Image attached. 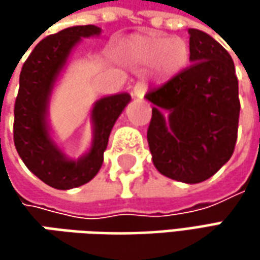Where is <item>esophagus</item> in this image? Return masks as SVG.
<instances>
[{
  "label": "esophagus",
  "mask_w": 260,
  "mask_h": 260,
  "mask_svg": "<svg viewBox=\"0 0 260 260\" xmlns=\"http://www.w3.org/2000/svg\"><path fill=\"white\" fill-rule=\"evenodd\" d=\"M146 91H147V84H146V82H137L135 85V88H133V96L142 100V98L145 96Z\"/></svg>",
  "instance_id": "34e87169"
}]
</instances>
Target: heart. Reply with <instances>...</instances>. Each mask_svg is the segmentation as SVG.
<instances>
[{"instance_id":"b5f03b06","label":"heart","mask_w":260,"mask_h":260,"mask_svg":"<svg viewBox=\"0 0 260 260\" xmlns=\"http://www.w3.org/2000/svg\"><path fill=\"white\" fill-rule=\"evenodd\" d=\"M124 56L137 65L153 66L160 78H171L188 63L189 47L181 37L159 33H142L130 37L124 46Z\"/></svg>"}]
</instances>
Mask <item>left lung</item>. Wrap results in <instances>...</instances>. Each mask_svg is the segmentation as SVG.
<instances>
[{"label": "left lung", "mask_w": 260, "mask_h": 260, "mask_svg": "<svg viewBox=\"0 0 260 260\" xmlns=\"http://www.w3.org/2000/svg\"><path fill=\"white\" fill-rule=\"evenodd\" d=\"M189 53L192 65L146 94L155 105L147 143L160 174L198 184L233 155L240 101L235 63L223 46L189 28Z\"/></svg>", "instance_id": "left-lung-1"}]
</instances>
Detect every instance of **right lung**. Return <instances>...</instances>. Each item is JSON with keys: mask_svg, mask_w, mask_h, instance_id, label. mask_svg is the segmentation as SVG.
I'll return each instance as SVG.
<instances>
[{"mask_svg": "<svg viewBox=\"0 0 260 260\" xmlns=\"http://www.w3.org/2000/svg\"><path fill=\"white\" fill-rule=\"evenodd\" d=\"M100 27L75 25L40 40L25 59L14 104V145L24 165L45 184L71 189L89 182L104 160L115 120L130 101L128 94L105 96L95 104L94 143L78 162L68 160L47 133L46 108L56 78L81 37L100 35Z\"/></svg>", "mask_w": 260, "mask_h": 260, "instance_id": "right-lung-1", "label": "right lung"}]
</instances>
